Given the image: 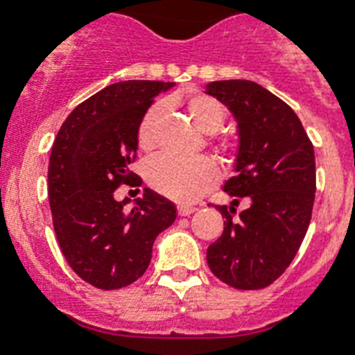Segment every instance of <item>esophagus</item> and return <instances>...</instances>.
Here are the masks:
<instances>
[{
	"instance_id": "1",
	"label": "esophagus",
	"mask_w": 355,
	"mask_h": 355,
	"mask_svg": "<svg viewBox=\"0 0 355 355\" xmlns=\"http://www.w3.org/2000/svg\"><path fill=\"white\" fill-rule=\"evenodd\" d=\"M195 210H197V208H193V206H178V216H191Z\"/></svg>"
}]
</instances>
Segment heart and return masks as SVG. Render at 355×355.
<instances>
[{"mask_svg":"<svg viewBox=\"0 0 355 355\" xmlns=\"http://www.w3.org/2000/svg\"><path fill=\"white\" fill-rule=\"evenodd\" d=\"M188 112L195 125L206 134H216L223 127L227 112L221 103L205 94H193L188 99ZM166 116V105L155 103L145 110L138 125L136 139L141 150L155 149L158 141L162 119ZM147 182L169 199L177 202H193L217 182L219 171L210 158L184 160L171 155L156 156L147 164Z\"/></svg>","mask_w":355,"mask_h":355,"instance_id":"obj_1","label":"heart"}]
</instances>
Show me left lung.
I'll return each instance as SVG.
<instances>
[{
	"label": "left lung",
	"mask_w": 355,
	"mask_h": 355,
	"mask_svg": "<svg viewBox=\"0 0 355 355\" xmlns=\"http://www.w3.org/2000/svg\"><path fill=\"white\" fill-rule=\"evenodd\" d=\"M206 94L237 123L236 177L219 206L225 230L208 247V267L236 289L270 286L297 256L315 200V153L298 116L280 97L252 80H214ZM248 208L237 218L234 205Z\"/></svg>",
	"instance_id": "1"
}]
</instances>
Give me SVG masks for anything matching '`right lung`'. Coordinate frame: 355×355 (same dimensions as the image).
Returning a JSON list of instances; mask_svg holds the SVG:
<instances>
[{"instance_id":"add662e5","label":"right lung","mask_w":355,"mask_h":355,"mask_svg":"<svg viewBox=\"0 0 355 355\" xmlns=\"http://www.w3.org/2000/svg\"><path fill=\"white\" fill-rule=\"evenodd\" d=\"M175 83L123 80L80 103L62 123L49 158V206L69 267L99 289L130 286L150 263L156 236L177 219V206L153 189L128 210L114 191L136 177L138 125L160 92Z\"/></svg>"}]
</instances>
